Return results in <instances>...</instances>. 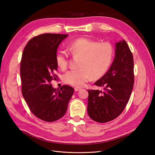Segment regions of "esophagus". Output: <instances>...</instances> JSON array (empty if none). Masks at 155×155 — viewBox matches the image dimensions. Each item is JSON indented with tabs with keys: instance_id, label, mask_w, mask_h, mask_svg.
<instances>
[{
	"instance_id": "34e87169",
	"label": "esophagus",
	"mask_w": 155,
	"mask_h": 155,
	"mask_svg": "<svg viewBox=\"0 0 155 155\" xmlns=\"http://www.w3.org/2000/svg\"><path fill=\"white\" fill-rule=\"evenodd\" d=\"M80 89H81V88H79V87H75V88H74V91H76V92H77V91L80 90Z\"/></svg>"
}]
</instances>
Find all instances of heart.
<instances>
[{"mask_svg":"<svg viewBox=\"0 0 155 155\" xmlns=\"http://www.w3.org/2000/svg\"><path fill=\"white\" fill-rule=\"evenodd\" d=\"M70 54L79 58V68L68 70L63 76V81L74 87H83L92 77L100 78L109 70L114 55L112 45L108 42L98 43L87 37L71 41L67 45ZM55 63L61 70H65L68 64V54L58 50L55 54Z\"/></svg>","mask_w":155,"mask_h":155,"instance_id":"1","label":"heart"}]
</instances>
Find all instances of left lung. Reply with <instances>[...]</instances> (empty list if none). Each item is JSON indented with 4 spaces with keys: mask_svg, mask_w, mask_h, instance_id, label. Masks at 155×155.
<instances>
[{
    "mask_svg": "<svg viewBox=\"0 0 155 155\" xmlns=\"http://www.w3.org/2000/svg\"><path fill=\"white\" fill-rule=\"evenodd\" d=\"M115 53L109 70L94 83L104 91L88 90V114L99 123L114 120L124 111L133 88V56L125 40L116 44Z\"/></svg>",
    "mask_w": 155,
    "mask_h": 155,
    "instance_id": "obj_1",
    "label": "left lung"
}]
</instances>
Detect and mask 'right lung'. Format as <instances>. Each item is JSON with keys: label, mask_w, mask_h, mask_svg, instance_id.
Here are the masks:
<instances>
[{"label": "right lung", "mask_w": 155, "mask_h": 155, "mask_svg": "<svg viewBox=\"0 0 155 155\" xmlns=\"http://www.w3.org/2000/svg\"><path fill=\"white\" fill-rule=\"evenodd\" d=\"M67 34H45L31 39L23 50L20 74L22 94L30 110L37 118L48 122L60 119L67 110L74 90L63 85L51 87V81L58 77L55 54Z\"/></svg>", "instance_id": "1"}]
</instances>
